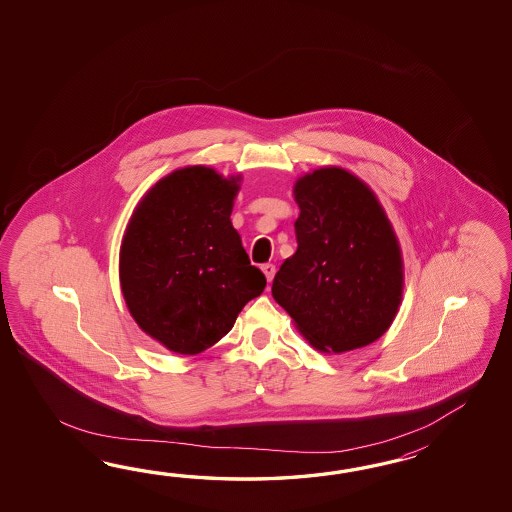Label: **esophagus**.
Wrapping results in <instances>:
<instances>
[{
	"label": "esophagus",
	"instance_id": "1",
	"mask_svg": "<svg viewBox=\"0 0 512 512\" xmlns=\"http://www.w3.org/2000/svg\"><path fill=\"white\" fill-rule=\"evenodd\" d=\"M261 271H263V274H265L267 282L271 283L272 278H274V272H276V267H274L272 263H265V265H261Z\"/></svg>",
	"mask_w": 512,
	"mask_h": 512
}]
</instances>
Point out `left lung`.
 <instances>
[{
    "mask_svg": "<svg viewBox=\"0 0 512 512\" xmlns=\"http://www.w3.org/2000/svg\"><path fill=\"white\" fill-rule=\"evenodd\" d=\"M298 249L283 261L272 296L318 351L364 348L386 329L403 298V258L370 186L338 166L294 185Z\"/></svg>",
    "mask_w": 512,
    "mask_h": 512,
    "instance_id": "8db88e82",
    "label": "left lung"
}]
</instances>
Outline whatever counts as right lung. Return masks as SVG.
Here are the masks:
<instances>
[{
	"mask_svg": "<svg viewBox=\"0 0 512 512\" xmlns=\"http://www.w3.org/2000/svg\"><path fill=\"white\" fill-rule=\"evenodd\" d=\"M240 177L186 166L135 208L120 247V287L131 316L164 348L197 355L229 333L265 289L230 214Z\"/></svg>",
	"mask_w": 512,
	"mask_h": 512,
	"instance_id": "right-lung-1",
	"label": "right lung"
}]
</instances>
